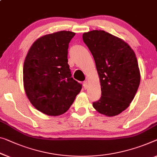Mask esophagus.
<instances>
[{
  "mask_svg": "<svg viewBox=\"0 0 157 157\" xmlns=\"http://www.w3.org/2000/svg\"><path fill=\"white\" fill-rule=\"evenodd\" d=\"M83 88H85V89H88V82H87V81L83 82Z\"/></svg>",
  "mask_w": 157,
  "mask_h": 157,
  "instance_id": "1",
  "label": "esophagus"
}]
</instances>
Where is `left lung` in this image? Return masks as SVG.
Segmentation results:
<instances>
[{"mask_svg":"<svg viewBox=\"0 0 157 157\" xmlns=\"http://www.w3.org/2000/svg\"><path fill=\"white\" fill-rule=\"evenodd\" d=\"M95 59L102 96L93 103L97 112L114 117L129 107L140 82L137 57L124 40L101 30L83 34Z\"/></svg>","mask_w":157,"mask_h":157,"instance_id":"1","label":"left lung"}]
</instances>
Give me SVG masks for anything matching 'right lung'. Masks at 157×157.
<instances>
[{
	"label": "right lung",
	"mask_w": 157,
	"mask_h": 157,
	"mask_svg": "<svg viewBox=\"0 0 157 157\" xmlns=\"http://www.w3.org/2000/svg\"><path fill=\"white\" fill-rule=\"evenodd\" d=\"M76 33L60 31L38 38L26 55L23 67L24 88L37 110L48 116L67 112L82 85L71 77L68 64L69 43Z\"/></svg>",
	"instance_id": "obj_1"
}]
</instances>
